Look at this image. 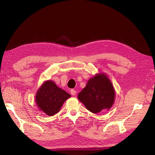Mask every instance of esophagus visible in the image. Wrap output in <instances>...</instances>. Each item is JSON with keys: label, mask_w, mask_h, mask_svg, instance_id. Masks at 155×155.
<instances>
[{"label": "esophagus", "mask_w": 155, "mask_h": 155, "mask_svg": "<svg viewBox=\"0 0 155 155\" xmlns=\"http://www.w3.org/2000/svg\"><path fill=\"white\" fill-rule=\"evenodd\" d=\"M71 94L72 95H73V96H75L76 94H77V91H76L74 90V89H71Z\"/></svg>", "instance_id": "esophagus-1"}]
</instances>
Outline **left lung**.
I'll use <instances>...</instances> for the list:
<instances>
[{"instance_id":"obj_1","label":"left lung","mask_w":155,"mask_h":155,"mask_svg":"<svg viewBox=\"0 0 155 155\" xmlns=\"http://www.w3.org/2000/svg\"><path fill=\"white\" fill-rule=\"evenodd\" d=\"M115 91L113 85L105 74H97L88 80L78 98L87 109L93 113L109 110L114 101Z\"/></svg>"}]
</instances>
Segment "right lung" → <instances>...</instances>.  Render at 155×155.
<instances>
[{
  "instance_id": "1",
  "label": "right lung",
  "mask_w": 155,
  "mask_h": 155,
  "mask_svg": "<svg viewBox=\"0 0 155 155\" xmlns=\"http://www.w3.org/2000/svg\"><path fill=\"white\" fill-rule=\"evenodd\" d=\"M71 97L52 81H47L41 85L36 94V103L39 109L48 115L57 113L66 100Z\"/></svg>"
}]
</instances>
